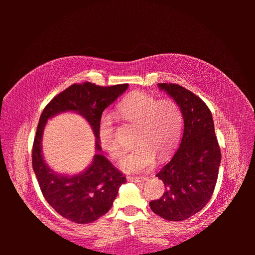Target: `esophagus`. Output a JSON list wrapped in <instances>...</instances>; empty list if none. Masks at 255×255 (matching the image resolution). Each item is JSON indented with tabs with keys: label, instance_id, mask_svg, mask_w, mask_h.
<instances>
[{
	"label": "esophagus",
	"instance_id": "obj_1",
	"mask_svg": "<svg viewBox=\"0 0 255 255\" xmlns=\"http://www.w3.org/2000/svg\"><path fill=\"white\" fill-rule=\"evenodd\" d=\"M127 180L128 182H135V183H138V182H144L148 180V177H139V176H128Z\"/></svg>",
	"mask_w": 255,
	"mask_h": 255
}]
</instances>
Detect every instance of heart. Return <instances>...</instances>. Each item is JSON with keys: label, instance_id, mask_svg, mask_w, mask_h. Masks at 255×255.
<instances>
[{"label": "heart", "instance_id": "obj_1", "mask_svg": "<svg viewBox=\"0 0 255 255\" xmlns=\"http://www.w3.org/2000/svg\"><path fill=\"white\" fill-rule=\"evenodd\" d=\"M121 117L138 126L135 149L127 152L119 160V168L128 173L148 171L160 160L169 157L180 139L182 114L172 100H157L146 94H135L118 106ZM99 141L106 153L117 158L121 153L119 128L110 115H103L99 122Z\"/></svg>", "mask_w": 255, "mask_h": 255}]
</instances>
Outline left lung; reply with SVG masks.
<instances>
[{
	"mask_svg": "<svg viewBox=\"0 0 255 255\" xmlns=\"http://www.w3.org/2000/svg\"><path fill=\"white\" fill-rule=\"evenodd\" d=\"M158 88L179 105L184 130L179 149L156 174L165 184L163 197L150 202L151 210L169 221H182L210 201L221 161L212 113L201 99L177 84Z\"/></svg>",
	"mask_w": 255,
	"mask_h": 255,
	"instance_id": "1",
	"label": "left lung"
}]
</instances>
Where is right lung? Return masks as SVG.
<instances>
[{
	"mask_svg": "<svg viewBox=\"0 0 255 255\" xmlns=\"http://www.w3.org/2000/svg\"><path fill=\"white\" fill-rule=\"evenodd\" d=\"M128 87V84L111 87L85 82L73 84L44 107L33 144V169L47 202L64 218L75 223H90L111 210L119 187L127 177L103 154L99 141V122L102 113ZM81 114L90 123L96 137V154L84 172L74 176L57 174L42 155V136L49 119L63 112Z\"/></svg>",
	"mask_w": 255,
	"mask_h": 255,
	"instance_id": "right-lung-1",
	"label": "right lung"
}]
</instances>
